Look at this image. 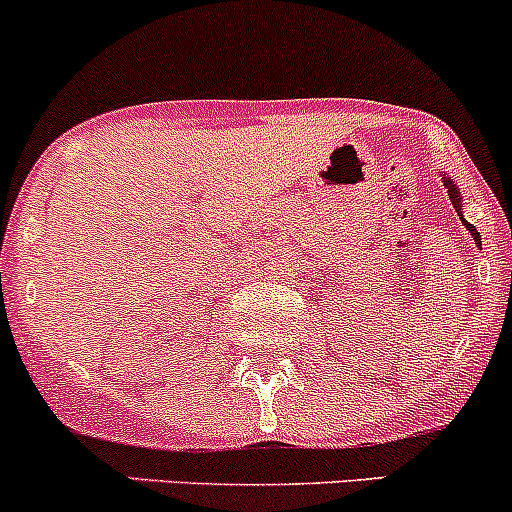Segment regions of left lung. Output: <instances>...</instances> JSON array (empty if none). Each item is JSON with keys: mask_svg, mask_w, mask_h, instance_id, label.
<instances>
[{"mask_svg": "<svg viewBox=\"0 0 512 512\" xmlns=\"http://www.w3.org/2000/svg\"><path fill=\"white\" fill-rule=\"evenodd\" d=\"M441 180H443V185H446V190H448V198H451L453 208H456V210H458V215H461V223L466 225V230L471 232V235H473V242H476V245L480 247V232H478L476 227H473L471 223H468L466 218H463V198H461V190L456 188V183H453V180L448 178L446 173H441Z\"/></svg>", "mask_w": 512, "mask_h": 512, "instance_id": "8db88e82", "label": "left lung"}]
</instances>
